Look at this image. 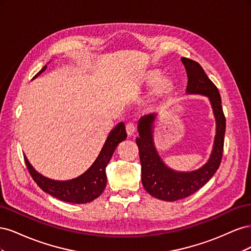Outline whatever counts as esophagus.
I'll return each mask as SVG.
<instances>
[{
  "label": "esophagus",
  "instance_id": "34e87169",
  "mask_svg": "<svg viewBox=\"0 0 251 251\" xmlns=\"http://www.w3.org/2000/svg\"><path fill=\"white\" fill-rule=\"evenodd\" d=\"M126 128L127 135H128V136H132V135H134L135 132H136V125H135L134 123H128V124L126 125Z\"/></svg>",
  "mask_w": 251,
  "mask_h": 251
}]
</instances>
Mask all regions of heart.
Wrapping results in <instances>:
<instances>
[{"mask_svg":"<svg viewBox=\"0 0 251 251\" xmlns=\"http://www.w3.org/2000/svg\"><path fill=\"white\" fill-rule=\"evenodd\" d=\"M156 79V75H153V76L151 77V81H154Z\"/></svg>","mask_w":251,"mask_h":251,"instance_id":"b5f03b06","label":"heart"}]
</instances>
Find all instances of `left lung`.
Returning <instances> with one entry per match:
<instances>
[{
	"label": "left lung",
	"instance_id": "left-lung-1",
	"mask_svg": "<svg viewBox=\"0 0 251 251\" xmlns=\"http://www.w3.org/2000/svg\"><path fill=\"white\" fill-rule=\"evenodd\" d=\"M187 73V95H203L208 98L216 119L214 146L206 163L192 172H178L166 165L159 155L154 141V123L157 114H149L138 120L139 137L136 138L141 162V181L144 189L163 201L184 199L200 189L214 176L221 163L226 120L221 96L203 68L193 59L181 57Z\"/></svg>",
	"mask_w": 251,
	"mask_h": 251
}]
</instances>
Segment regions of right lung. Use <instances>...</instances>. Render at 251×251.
I'll return each instance as SVG.
<instances>
[{
    "label": "right lung",
    "instance_id": "1",
    "mask_svg": "<svg viewBox=\"0 0 251 251\" xmlns=\"http://www.w3.org/2000/svg\"><path fill=\"white\" fill-rule=\"evenodd\" d=\"M46 68L47 66H45L33 79L46 70ZM125 139H126V126L124 123H119L109 133L107 140L93 164L80 176L70 180L62 181L45 177L33 168L25 155L24 158L30 175L45 193L65 202L83 204L95 200L103 193L107 186L105 168L111 160L114 151Z\"/></svg>",
    "mask_w": 251,
    "mask_h": 251
}]
</instances>
